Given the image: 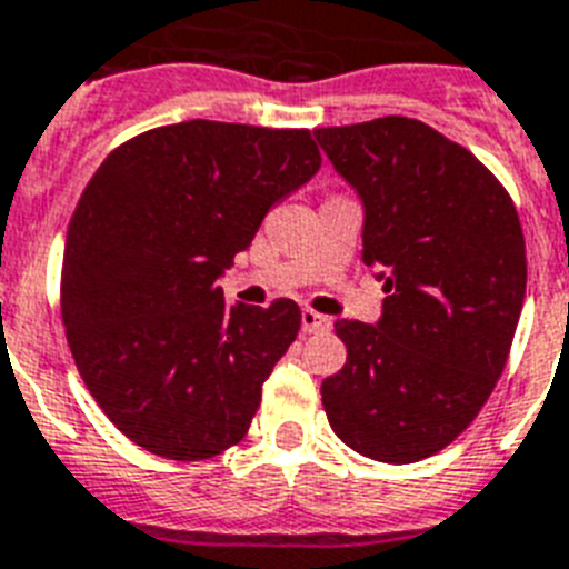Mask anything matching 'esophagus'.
<instances>
[{
  "label": "esophagus",
  "mask_w": 569,
  "mask_h": 569,
  "mask_svg": "<svg viewBox=\"0 0 569 569\" xmlns=\"http://www.w3.org/2000/svg\"><path fill=\"white\" fill-rule=\"evenodd\" d=\"M300 327H303V332H323V329H329V318L315 312V309H303L300 312Z\"/></svg>",
  "instance_id": "esophagus-1"
}]
</instances>
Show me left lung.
Listing matches in <instances>:
<instances>
[{"label":"left lung","mask_w":569,"mask_h":569,"mask_svg":"<svg viewBox=\"0 0 569 569\" xmlns=\"http://www.w3.org/2000/svg\"><path fill=\"white\" fill-rule=\"evenodd\" d=\"M315 138L361 199V260L388 292L376 323H336L347 365L323 379V410L358 455L425 460L469 428L503 373L527 292L518 211L466 147L413 118Z\"/></svg>","instance_id":"8db88e82"}]
</instances>
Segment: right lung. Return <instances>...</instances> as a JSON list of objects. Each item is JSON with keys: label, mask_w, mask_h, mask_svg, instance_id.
I'll return each instance as SVG.
<instances>
[{"label": "right lung", "mask_w": 569, "mask_h": 569, "mask_svg": "<svg viewBox=\"0 0 569 569\" xmlns=\"http://www.w3.org/2000/svg\"><path fill=\"white\" fill-rule=\"evenodd\" d=\"M321 167L309 130L184 121L98 167L69 222L63 323L94 402L167 460L237 446L300 309L228 307L219 277Z\"/></svg>", "instance_id": "add662e5"}]
</instances>
